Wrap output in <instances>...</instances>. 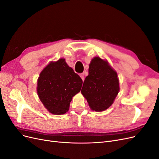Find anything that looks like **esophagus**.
Returning <instances> with one entry per match:
<instances>
[{"label": "esophagus", "instance_id": "esophagus-1", "mask_svg": "<svg viewBox=\"0 0 159 159\" xmlns=\"http://www.w3.org/2000/svg\"><path fill=\"white\" fill-rule=\"evenodd\" d=\"M80 78H81V80H82L83 81H84V80H85V74H84V73L80 74Z\"/></svg>", "mask_w": 159, "mask_h": 159}]
</instances>
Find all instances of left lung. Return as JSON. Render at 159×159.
<instances>
[{
  "instance_id": "1",
  "label": "left lung",
  "mask_w": 159,
  "mask_h": 159,
  "mask_svg": "<svg viewBox=\"0 0 159 159\" xmlns=\"http://www.w3.org/2000/svg\"><path fill=\"white\" fill-rule=\"evenodd\" d=\"M120 89L117 73L106 60L94 57L81 89L90 109L103 111L111 105Z\"/></svg>"
}]
</instances>
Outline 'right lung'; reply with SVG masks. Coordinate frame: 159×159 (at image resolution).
Returning a JSON list of instances; mask_svg holds the SVG:
<instances>
[{"label": "right lung", "instance_id": "obj_1", "mask_svg": "<svg viewBox=\"0 0 159 159\" xmlns=\"http://www.w3.org/2000/svg\"><path fill=\"white\" fill-rule=\"evenodd\" d=\"M82 80L67 64L64 58L50 61L40 72L37 93L45 108L54 115L68 111L72 98L79 93Z\"/></svg>", "mask_w": 159, "mask_h": 159}]
</instances>
